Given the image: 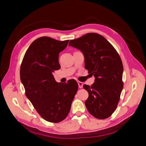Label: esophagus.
<instances>
[{"label":"esophagus","instance_id":"1","mask_svg":"<svg viewBox=\"0 0 146 146\" xmlns=\"http://www.w3.org/2000/svg\"><path fill=\"white\" fill-rule=\"evenodd\" d=\"M77 83H78V87L80 88H82V87H83L82 82H81V81H77Z\"/></svg>","mask_w":146,"mask_h":146}]
</instances>
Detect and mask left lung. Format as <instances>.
<instances>
[{
    "label": "left lung",
    "mask_w": 146,
    "mask_h": 146,
    "mask_svg": "<svg viewBox=\"0 0 146 146\" xmlns=\"http://www.w3.org/2000/svg\"><path fill=\"white\" fill-rule=\"evenodd\" d=\"M69 46L80 50L85 58V68L95 77L85 102L89 113L100 119L109 117L115 110L123 89V65L121 58L109 41L100 35L89 33L71 40Z\"/></svg>",
    "instance_id": "left-lung-1"
}]
</instances>
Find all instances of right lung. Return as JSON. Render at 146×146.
<instances>
[{"label":"right lung","mask_w":146,"mask_h":146,"mask_svg":"<svg viewBox=\"0 0 146 146\" xmlns=\"http://www.w3.org/2000/svg\"><path fill=\"white\" fill-rule=\"evenodd\" d=\"M69 41L38 38L28 48L21 65L20 78L27 97L40 116L51 122H59L67 117L78 90L75 80L58 83L53 75L60 68L59 54Z\"/></svg>","instance_id":"right-lung-1"}]
</instances>
